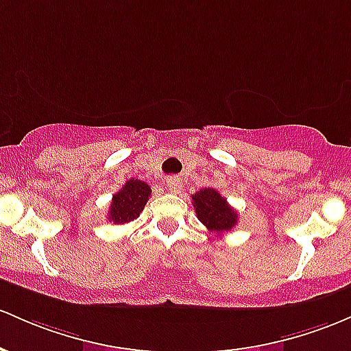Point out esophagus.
Returning a JSON list of instances; mask_svg holds the SVG:
<instances>
[{
    "label": "esophagus",
    "instance_id": "34e87169",
    "mask_svg": "<svg viewBox=\"0 0 351 351\" xmlns=\"http://www.w3.org/2000/svg\"><path fill=\"white\" fill-rule=\"evenodd\" d=\"M167 188L171 193H178V191L182 190V182H180V178H176V176H169L167 180Z\"/></svg>",
    "mask_w": 351,
    "mask_h": 351
}]
</instances>
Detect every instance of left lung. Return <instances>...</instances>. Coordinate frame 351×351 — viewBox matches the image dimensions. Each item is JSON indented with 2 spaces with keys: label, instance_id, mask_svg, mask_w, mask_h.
I'll use <instances>...</instances> for the list:
<instances>
[{
  "label": "left lung",
  "instance_id": "8db88e82",
  "mask_svg": "<svg viewBox=\"0 0 351 351\" xmlns=\"http://www.w3.org/2000/svg\"><path fill=\"white\" fill-rule=\"evenodd\" d=\"M191 199H193L196 217L210 232L217 234L232 232L233 226L238 223L237 211L213 188L196 191Z\"/></svg>",
  "mask_w": 351,
  "mask_h": 351
}]
</instances>
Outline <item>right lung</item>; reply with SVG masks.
Here are the masks:
<instances>
[{
  "label": "right lung",
  "mask_w": 351,
  "mask_h": 351,
  "mask_svg": "<svg viewBox=\"0 0 351 351\" xmlns=\"http://www.w3.org/2000/svg\"><path fill=\"white\" fill-rule=\"evenodd\" d=\"M149 195H152L149 184L141 182V180H128L123 184L121 190L113 195L110 211H108V219L113 221L114 225H125V223L133 221L143 211Z\"/></svg>",
  "instance_id": "1"
}]
</instances>
